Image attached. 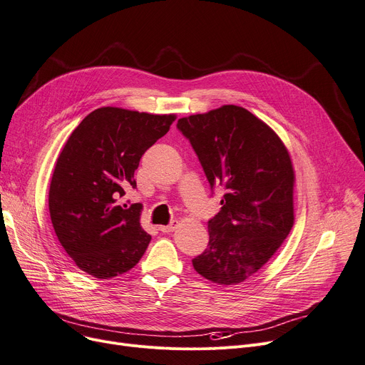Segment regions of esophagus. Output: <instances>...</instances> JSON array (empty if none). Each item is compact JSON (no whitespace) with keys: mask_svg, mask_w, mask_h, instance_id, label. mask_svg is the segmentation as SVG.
I'll return each mask as SVG.
<instances>
[{"mask_svg":"<svg viewBox=\"0 0 365 365\" xmlns=\"http://www.w3.org/2000/svg\"><path fill=\"white\" fill-rule=\"evenodd\" d=\"M176 226H178V222L173 220L170 225H167V226H160L158 229H160L163 233H170V232H173V230L176 229Z\"/></svg>","mask_w":365,"mask_h":365,"instance_id":"esophagus-1","label":"esophagus"}]
</instances>
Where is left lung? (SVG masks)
<instances>
[{
  "instance_id": "1",
  "label": "left lung",
  "mask_w": 365,
  "mask_h": 365,
  "mask_svg": "<svg viewBox=\"0 0 365 365\" xmlns=\"http://www.w3.org/2000/svg\"><path fill=\"white\" fill-rule=\"evenodd\" d=\"M211 190L226 189L208 220V248L192 259L202 277L244 282L272 258L294 226V168L280 138L248 110L223 106L179 118Z\"/></svg>"
}]
</instances>
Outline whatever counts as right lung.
<instances>
[{"label":"right lung","mask_w":365,"mask_h":365,"mask_svg":"<svg viewBox=\"0 0 365 365\" xmlns=\"http://www.w3.org/2000/svg\"><path fill=\"white\" fill-rule=\"evenodd\" d=\"M173 114L103 107L73 130L57 160L48 205L61 247L79 269L111 279L138 264L151 236L140 227L142 205H118L136 189L142 155L164 136Z\"/></svg>","instance_id":"1"}]
</instances>
